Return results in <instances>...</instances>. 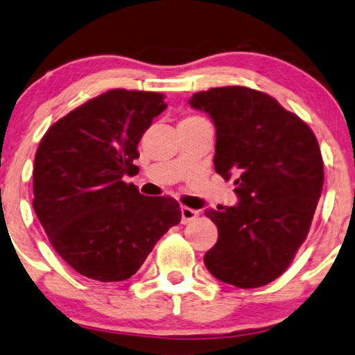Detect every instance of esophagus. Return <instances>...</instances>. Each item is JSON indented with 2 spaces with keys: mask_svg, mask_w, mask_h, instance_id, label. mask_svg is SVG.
Here are the masks:
<instances>
[{
  "mask_svg": "<svg viewBox=\"0 0 355 355\" xmlns=\"http://www.w3.org/2000/svg\"><path fill=\"white\" fill-rule=\"evenodd\" d=\"M197 215H199V211H197V210L189 209V207H182V209H181V223L182 225L191 223L192 220H196Z\"/></svg>",
  "mask_w": 355,
  "mask_h": 355,
  "instance_id": "obj_1",
  "label": "esophagus"
}]
</instances>
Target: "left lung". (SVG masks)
Instances as JSON below:
<instances>
[{"mask_svg":"<svg viewBox=\"0 0 355 355\" xmlns=\"http://www.w3.org/2000/svg\"><path fill=\"white\" fill-rule=\"evenodd\" d=\"M189 104L214 121L215 171L238 196L234 207L205 210L218 228L207 269L234 287H262L285 272L310 230L324 181L318 141L300 117L250 87H211Z\"/></svg>","mask_w":355,"mask_h":355,"instance_id":"1","label":"left lung"}]
</instances>
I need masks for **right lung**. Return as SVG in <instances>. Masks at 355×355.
Masks as SVG:
<instances>
[{
	"mask_svg": "<svg viewBox=\"0 0 355 355\" xmlns=\"http://www.w3.org/2000/svg\"><path fill=\"white\" fill-rule=\"evenodd\" d=\"M163 98L107 91L55 122L40 140L32 205L53 250L85 277H132L181 222L171 197H145L123 181L138 171V141L168 107Z\"/></svg>",
	"mask_w": 355,
	"mask_h": 355,
	"instance_id": "add662e5",
	"label": "right lung"
}]
</instances>
